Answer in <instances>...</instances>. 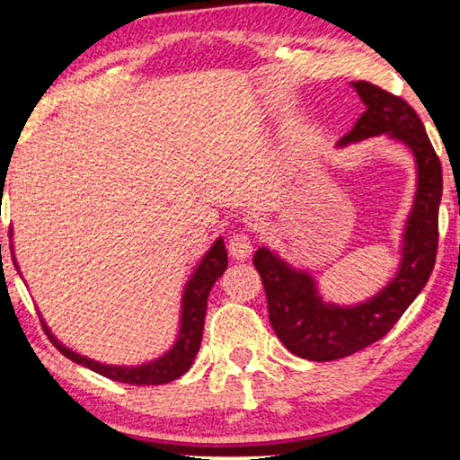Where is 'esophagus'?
<instances>
[{"mask_svg":"<svg viewBox=\"0 0 460 460\" xmlns=\"http://www.w3.org/2000/svg\"><path fill=\"white\" fill-rule=\"evenodd\" d=\"M228 249L234 260H247L251 251H253V243H251V238L244 232H236V234L228 238Z\"/></svg>","mask_w":460,"mask_h":460,"instance_id":"1","label":"esophagus"}]
</instances>
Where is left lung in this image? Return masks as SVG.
Masks as SVG:
<instances>
[{
    "mask_svg": "<svg viewBox=\"0 0 460 460\" xmlns=\"http://www.w3.org/2000/svg\"><path fill=\"white\" fill-rule=\"evenodd\" d=\"M364 112L339 146L387 134L411 148L417 163V194L406 219L398 274L364 304L341 307L324 304L316 282L272 251H255L253 263L268 299L270 324L295 356L329 362L351 356L392 331L406 307L429 280L438 255V213L442 200V163L427 137L425 125L411 104L368 81H354Z\"/></svg>",
    "mask_w": 460,
    "mask_h": 460,
    "instance_id": "8db88e82",
    "label": "left lung"
}]
</instances>
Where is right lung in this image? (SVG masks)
<instances>
[{
    "label": "right lung",
    "instance_id": "add662e5",
    "mask_svg": "<svg viewBox=\"0 0 460 460\" xmlns=\"http://www.w3.org/2000/svg\"><path fill=\"white\" fill-rule=\"evenodd\" d=\"M5 186V184H4ZM16 266V261H14ZM18 268V266H16ZM228 268V253H226L224 238H217L213 247L207 251V255L200 260V263L194 270V274L188 280L184 288V297H181V320H180V335L175 339L173 348L156 358L153 362L140 364V367H109V364H100L90 358L79 356L77 351L68 349L56 339L46 324L49 341L65 354L68 360L87 367L93 373L106 376V379L129 383V385H163L178 379L192 367L194 356L200 348V339H203V326H205V314H207V297L209 291L219 276Z\"/></svg>",
    "mask_w": 460,
    "mask_h": 460
}]
</instances>
